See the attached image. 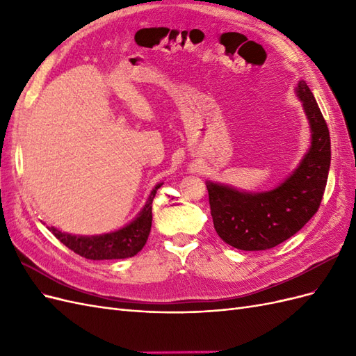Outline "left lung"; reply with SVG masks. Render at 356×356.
I'll use <instances>...</instances> for the list:
<instances>
[{
    "label": "left lung",
    "instance_id": "obj_1",
    "mask_svg": "<svg viewBox=\"0 0 356 356\" xmlns=\"http://www.w3.org/2000/svg\"><path fill=\"white\" fill-rule=\"evenodd\" d=\"M296 93L310 126L309 152L276 188L246 193L207 181L213 227L220 238L242 251H264L294 236L316 213L331 163V143L314 93L300 80Z\"/></svg>",
    "mask_w": 356,
    "mask_h": 356
}]
</instances>
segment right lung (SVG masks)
I'll list each match as a JSON object with an SVG mask.
<instances>
[{
	"instance_id": "right-lung-1",
	"label": "right lung",
	"mask_w": 356,
	"mask_h": 356,
	"mask_svg": "<svg viewBox=\"0 0 356 356\" xmlns=\"http://www.w3.org/2000/svg\"><path fill=\"white\" fill-rule=\"evenodd\" d=\"M160 186L157 184L149 193L145 207L138 213V217L117 232L99 236H77L63 233L55 227L47 229L71 251L88 260H118V258L134 257L147 243L153 220L152 204Z\"/></svg>"
}]
</instances>
